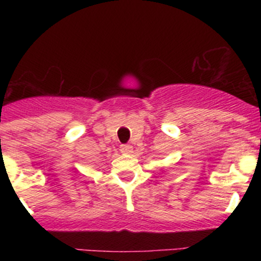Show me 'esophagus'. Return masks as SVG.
Returning a JSON list of instances; mask_svg holds the SVG:
<instances>
[{
  "label": "esophagus",
  "mask_w": 261,
  "mask_h": 261,
  "mask_svg": "<svg viewBox=\"0 0 261 261\" xmlns=\"http://www.w3.org/2000/svg\"><path fill=\"white\" fill-rule=\"evenodd\" d=\"M120 151L121 153L124 154H130L133 152V146L131 145H121L120 146Z\"/></svg>",
  "instance_id": "1"
}]
</instances>
